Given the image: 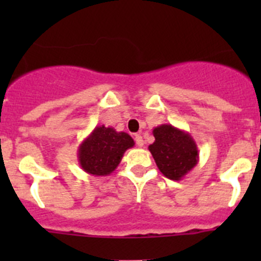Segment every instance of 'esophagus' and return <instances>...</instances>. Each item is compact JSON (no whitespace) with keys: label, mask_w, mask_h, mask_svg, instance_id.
Returning <instances> with one entry per match:
<instances>
[{"label":"esophagus","mask_w":261,"mask_h":261,"mask_svg":"<svg viewBox=\"0 0 261 261\" xmlns=\"http://www.w3.org/2000/svg\"><path fill=\"white\" fill-rule=\"evenodd\" d=\"M135 143H136V145L138 146H144V140H143V136L141 135H139V134H136L135 135Z\"/></svg>","instance_id":"34e87169"}]
</instances>
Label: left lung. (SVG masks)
Wrapping results in <instances>:
<instances>
[{"label": "left lung", "mask_w": 261, "mask_h": 261, "mask_svg": "<svg viewBox=\"0 0 261 261\" xmlns=\"http://www.w3.org/2000/svg\"><path fill=\"white\" fill-rule=\"evenodd\" d=\"M155 141L149 150L163 175L181 180L199 159L196 141L187 131L172 125H160L152 130Z\"/></svg>", "instance_id": "left-lung-1"}]
</instances>
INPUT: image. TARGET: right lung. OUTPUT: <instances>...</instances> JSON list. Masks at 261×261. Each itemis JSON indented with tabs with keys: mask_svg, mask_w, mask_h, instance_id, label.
Returning a JSON list of instances; mask_svg holds the SVG:
<instances>
[{
	"mask_svg": "<svg viewBox=\"0 0 261 261\" xmlns=\"http://www.w3.org/2000/svg\"><path fill=\"white\" fill-rule=\"evenodd\" d=\"M135 145L126 133L114 127L96 126L78 147V162L82 169L94 177H106L118 167L123 154Z\"/></svg>",
	"mask_w": 261,
	"mask_h": 261,
	"instance_id": "right-lung-1",
	"label": "right lung"
}]
</instances>
